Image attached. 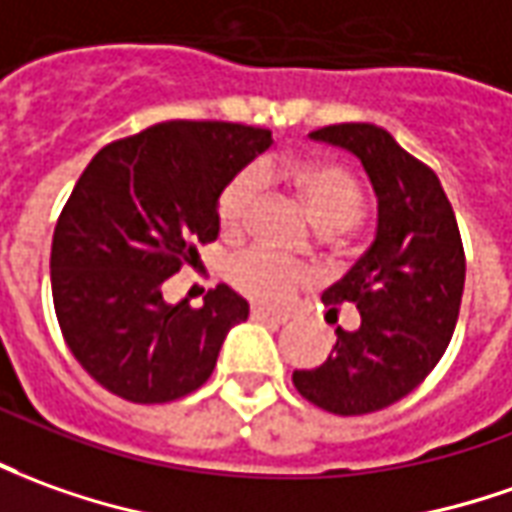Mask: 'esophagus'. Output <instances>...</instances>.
<instances>
[{
	"instance_id": "obj_1",
	"label": "esophagus",
	"mask_w": 512,
	"mask_h": 512,
	"mask_svg": "<svg viewBox=\"0 0 512 512\" xmlns=\"http://www.w3.org/2000/svg\"><path fill=\"white\" fill-rule=\"evenodd\" d=\"M250 317L264 320V323H287L290 312H276V309H267V306H250Z\"/></svg>"
}]
</instances>
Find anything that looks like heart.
Listing matches in <instances>:
<instances>
[{
    "label": "heart",
    "mask_w": 512,
    "mask_h": 512,
    "mask_svg": "<svg viewBox=\"0 0 512 512\" xmlns=\"http://www.w3.org/2000/svg\"><path fill=\"white\" fill-rule=\"evenodd\" d=\"M270 169H242L222 186L217 197V222L225 236H236L245 231L250 211L259 195V178ZM284 181L295 189L306 214L323 231H345L357 222L362 211V192L354 175L326 158H298L281 169ZM228 281L239 295L250 301L281 303L290 298V292L303 281V273L290 262L278 259L267 250H245L228 264Z\"/></svg>",
    "instance_id": "obj_1"
}]
</instances>
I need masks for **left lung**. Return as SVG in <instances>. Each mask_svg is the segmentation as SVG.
Here are the masks:
<instances>
[{"instance_id":"8db88e82","label":"left lung","mask_w":512,"mask_h":512,"mask_svg":"<svg viewBox=\"0 0 512 512\" xmlns=\"http://www.w3.org/2000/svg\"><path fill=\"white\" fill-rule=\"evenodd\" d=\"M362 161L376 192V239L323 303H354L359 329H337L334 354L292 384L334 415H368L412 393L449 345L465 284L460 228L438 175L384 128L345 122L309 133Z\"/></svg>"}]
</instances>
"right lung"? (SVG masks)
I'll return each mask as SVG.
<instances>
[{"label": "right lung", "mask_w": 512, "mask_h": 512, "mask_svg": "<svg viewBox=\"0 0 512 512\" xmlns=\"http://www.w3.org/2000/svg\"><path fill=\"white\" fill-rule=\"evenodd\" d=\"M273 144L234 122H161L102 147L74 183L52 236V301L86 373L133 404H167L206 384L225 334L250 306L231 287L203 306L161 287L220 234L217 197Z\"/></svg>", "instance_id": "1"}]
</instances>
